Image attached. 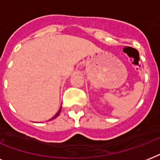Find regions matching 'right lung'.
<instances>
[{"label":"right lung","instance_id":"obj_1","mask_svg":"<svg viewBox=\"0 0 160 160\" xmlns=\"http://www.w3.org/2000/svg\"><path fill=\"white\" fill-rule=\"evenodd\" d=\"M60 111H61V106L60 107V109H59V110H58V112H57V113H56V114H55V115H54V116L52 117V118H51V119H50V120H52V119H55V118H56V117H58V116H59V114H60Z\"/></svg>","mask_w":160,"mask_h":160}]
</instances>
